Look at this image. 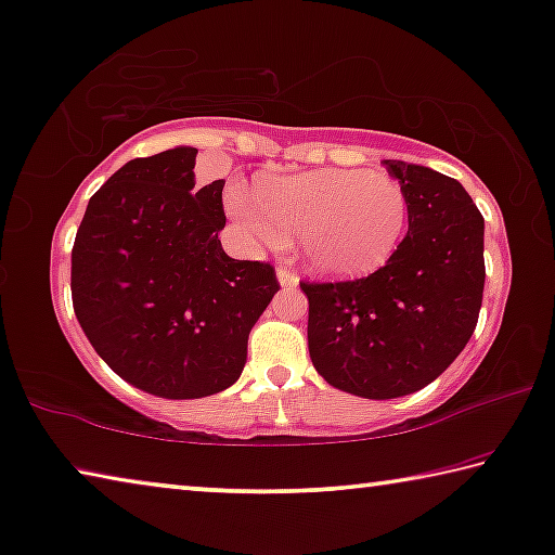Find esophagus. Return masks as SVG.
Instances as JSON below:
<instances>
[{"label": "esophagus", "instance_id": "esophagus-1", "mask_svg": "<svg viewBox=\"0 0 555 555\" xmlns=\"http://www.w3.org/2000/svg\"><path fill=\"white\" fill-rule=\"evenodd\" d=\"M276 279H279V284L284 286V288H296V286H299V276H296L294 271L286 269V267H279L276 269Z\"/></svg>", "mask_w": 555, "mask_h": 555}]
</instances>
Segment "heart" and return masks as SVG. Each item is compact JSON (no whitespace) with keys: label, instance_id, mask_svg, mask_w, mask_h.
Masks as SVG:
<instances>
[{"label":"heart","instance_id":"1","mask_svg":"<svg viewBox=\"0 0 555 555\" xmlns=\"http://www.w3.org/2000/svg\"><path fill=\"white\" fill-rule=\"evenodd\" d=\"M259 204L234 189L229 209L254 238L284 249L288 236L313 274L363 279L393 259L409 227V196L399 179L366 169H317L271 177Z\"/></svg>","mask_w":555,"mask_h":555}]
</instances>
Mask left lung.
<instances>
[{
  "instance_id": "8db88e82",
  "label": "left lung",
  "mask_w": 555,
  "mask_h": 555,
  "mask_svg": "<svg viewBox=\"0 0 555 555\" xmlns=\"http://www.w3.org/2000/svg\"><path fill=\"white\" fill-rule=\"evenodd\" d=\"M409 196V234L376 274L309 284V353L326 384L399 399L443 374L474 334L483 299V217L456 179L386 159Z\"/></svg>"
}]
</instances>
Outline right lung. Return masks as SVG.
I'll use <instances>...</instances> for the list:
<instances>
[{"instance_id":"add662e5","label":"right lung","mask_w":555,"mask_h":555,"mask_svg":"<svg viewBox=\"0 0 555 555\" xmlns=\"http://www.w3.org/2000/svg\"><path fill=\"white\" fill-rule=\"evenodd\" d=\"M194 146L131 159L89 198L72 249V301L94 351L162 399H202L242 376L274 267L221 249L224 179L194 184Z\"/></svg>"}]
</instances>
